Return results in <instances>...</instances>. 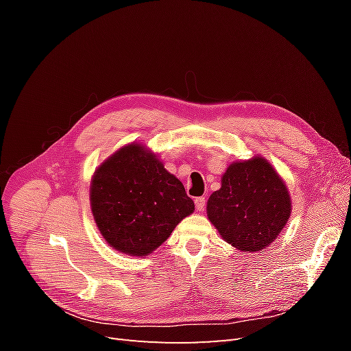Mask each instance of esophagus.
I'll list each match as a JSON object with an SVG mask.
<instances>
[{
    "instance_id": "34e87169",
    "label": "esophagus",
    "mask_w": 351,
    "mask_h": 351,
    "mask_svg": "<svg viewBox=\"0 0 351 351\" xmlns=\"http://www.w3.org/2000/svg\"><path fill=\"white\" fill-rule=\"evenodd\" d=\"M195 206H196V209H197L199 212H204V209H205V206H206L205 197H196V199H195Z\"/></svg>"
}]
</instances>
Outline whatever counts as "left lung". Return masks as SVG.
Returning <instances> with one entry per match:
<instances>
[{
    "instance_id": "obj_1",
    "label": "left lung",
    "mask_w": 351,
    "mask_h": 351,
    "mask_svg": "<svg viewBox=\"0 0 351 351\" xmlns=\"http://www.w3.org/2000/svg\"><path fill=\"white\" fill-rule=\"evenodd\" d=\"M206 215L219 236L241 252H259L280 236L291 215L281 176L261 155L231 162L221 187L208 199Z\"/></svg>"
}]
</instances>
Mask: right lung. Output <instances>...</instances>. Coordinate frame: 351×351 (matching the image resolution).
I'll use <instances>...</instances> for the list:
<instances>
[{"instance_id":"right-lung-1","label":"right lung","mask_w":351,"mask_h":351,"mask_svg":"<svg viewBox=\"0 0 351 351\" xmlns=\"http://www.w3.org/2000/svg\"><path fill=\"white\" fill-rule=\"evenodd\" d=\"M89 199L105 241L136 258L156 250L195 210L183 183L137 142L120 147L95 169Z\"/></svg>"}]
</instances>
